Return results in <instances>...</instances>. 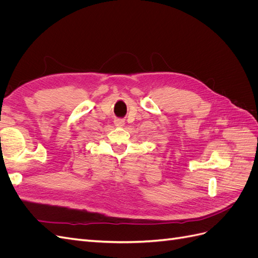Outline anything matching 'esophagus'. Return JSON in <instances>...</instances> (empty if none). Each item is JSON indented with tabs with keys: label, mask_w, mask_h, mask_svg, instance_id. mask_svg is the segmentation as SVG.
Segmentation results:
<instances>
[{
	"label": "esophagus",
	"mask_w": 258,
	"mask_h": 258,
	"mask_svg": "<svg viewBox=\"0 0 258 258\" xmlns=\"http://www.w3.org/2000/svg\"><path fill=\"white\" fill-rule=\"evenodd\" d=\"M114 123H115V126H117V127H123L124 126V120L123 119H116L114 121Z\"/></svg>",
	"instance_id": "obj_1"
}]
</instances>
